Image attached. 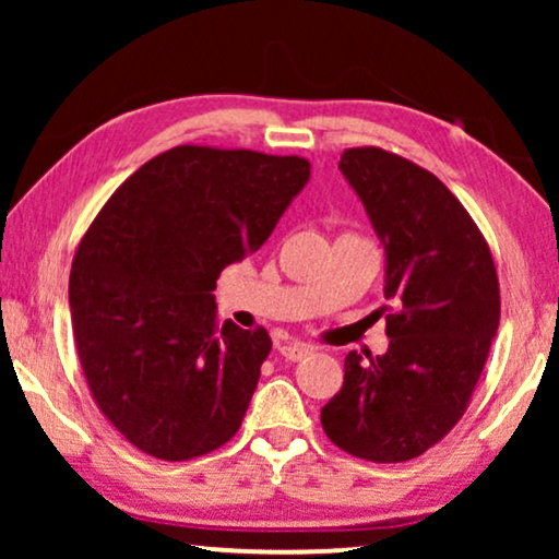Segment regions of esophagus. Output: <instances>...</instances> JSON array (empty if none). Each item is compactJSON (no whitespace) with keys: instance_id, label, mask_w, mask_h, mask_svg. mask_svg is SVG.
I'll return each mask as SVG.
<instances>
[{"instance_id":"1","label":"esophagus","mask_w":559,"mask_h":559,"mask_svg":"<svg viewBox=\"0 0 559 559\" xmlns=\"http://www.w3.org/2000/svg\"><path fill=\"white\" fill-rule=\"evenodd\" d=\"M282 358H287V361H302V358H308L312 354L310 346H305V343H285V346L280 348Z\"/></svg>"}]
</instances>
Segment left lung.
I'll return each mask as SVG.
<instances>
[{
    "instance_id": "obj_1",
    "label": "left lung",
    "mask_w": 559,
    "mask_h": 559,
    "mask_svg": "<svg viewBox=\"0 0 559 559\" xmlns=\"http://www.w3.org/2000/svg\"><path fill=\"white\" fill-rule=\"evenodd\" d=\"M338 167L386 251L389 350H350L320 423L348 455L404 463L468 409L499 331V277L476 221L430 170L381 147H350Z\"/></svg>"
}]
</instances>
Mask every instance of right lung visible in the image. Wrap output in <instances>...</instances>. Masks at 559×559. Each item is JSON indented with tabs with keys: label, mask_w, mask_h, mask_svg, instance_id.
<instances>
[{
	"label": "right lung",
	"mask_w": 559,
	"mask_h": 559,
	"mask_svg": "<svg viewBox=\"0 0 559 559\" xmlns=\"http://www.w3.org/2000/svg\"><path fill=\"white\" fill-rule=\"evenodd\" d=\"M308 178L297 155L180 144L91 221L68 285L73 338L96 407L136 450L193 461L239 432L272 341L221 325L211 293Z\"/></svg>",
	"instance_id": "right-lung-1"
}]
</instances>
